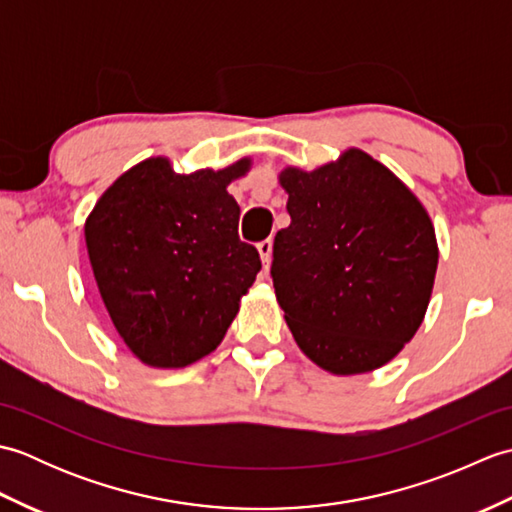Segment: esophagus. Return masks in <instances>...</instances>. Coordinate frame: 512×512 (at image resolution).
<instances>
[{"instance_id":"obj_1","label":"esophagus","mask_w":512,"mask_h":512,"mask_svg":"<svg viewBox=\"0 0 512 512\" xmlns=\"http://www.w3.org/2000/svg\"><path fill=\"white\" fill-rule=\"evenodd\" d=\"M257 250H259V257H262L264 270H268V266H270V257H273V242H270V239H264V242H259V244H257Z\"/></svg>"}]
</instances>
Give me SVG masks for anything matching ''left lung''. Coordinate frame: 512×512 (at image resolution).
I'll use <instances>...</instances> for the list:
<instances>
[{
    "mask_svg": "<svg viewBox=\"0 0 512 512\" xmlns=\"http://www.w3.org/2000/svg\"><path fill=\"white\" fill-rule=\"evenodd\" d=\"M290 226L275 235V295L301 352L325 372L383 367L413 339L438 268L429 213L361 149L314 171L288 167Z\"/></svg>",
    "mask_w": 512,
    "mask_h": 512,
    "instance_id": "left-lung-1",
    "label": "left lung"
}]
</instances>
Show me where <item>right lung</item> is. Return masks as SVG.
Instances as JSON below:
<instances>
[{
	"label": "right lung",
	"instance_id": "obj_1",
	"mask_svg": "<svg viewBox=\"0 0 512 512\" xmlns=\"http://www.w3.org/2000/svg\"><path fill=\"white\" fill-rule=\"evenodd\" d=\"M244 158L182 176L167 158L125 171L85 222L96 286L114 328L151 367H187L222 343L262 262L237 235L226 191Z\"/></svg>",
	"mask_w": 512,
	"mask_h": 512
}]
</instances>
